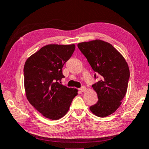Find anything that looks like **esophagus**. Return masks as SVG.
<instances>
[{
    "instance_id": "1",
    "label": "esophagus",
    "mask_w": 149,
    "mask_h": 149,
    "mask_svg": "<svg viewBox=\"0 0 149 149\" xmlns=\"http://www.w3.org/2000/svg\"><path fill=\"white\" fill-rule=\"evenodd\" d=\"M86 88L85 86H82L80 88V91L81 92H85V91H86Z\"/></svg>"
}]
</instances>
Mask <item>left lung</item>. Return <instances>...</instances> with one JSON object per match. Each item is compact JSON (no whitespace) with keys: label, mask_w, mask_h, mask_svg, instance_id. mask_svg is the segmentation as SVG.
Returning a JSON list of instances; mask_svg holds the SVG:
<instances>
[{"label":"left lung","mask_w":149,"mask_h":149,"mask_svg":"<svg viewBox=\"0 0 149 149\" xmlns=\"http://www.w3.org/2000/svg\"><path fill=\"white\" fill-rule=\"evenodd\" d=\"M78 47L94 71L101 76V79L92 86L98 100L90 109L102 118L111 115L120 106L127 90L130 76L127 63L121 53L106 41L82 42ZM94 78H97L96 74Z\"/></svg>","instance_id":"1"}]
</instances>
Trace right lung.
<instances>
[{
    "instance_id": "right-lung-1",
    "label": "right lung",
    "mask_w": 149,
    "mask_h": 149,
    "mask_svg": "<svg viewBox=\"0 0 149 149\" xmlns=\"http://www.w3.org/2000/svg\"><path fill=\"white\" fill-rule=\"evenodd\" d=\"M75 45L50 44L41 47L26 60L24 88L29 102L48 119L57 120L67 113L77 89L61 84L63 67Z\"/></svg>"
}]
</instances>
